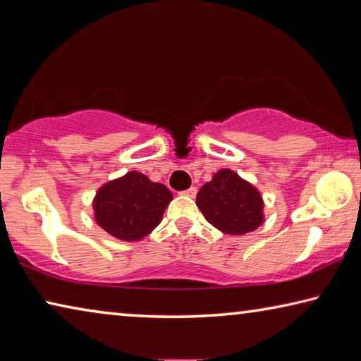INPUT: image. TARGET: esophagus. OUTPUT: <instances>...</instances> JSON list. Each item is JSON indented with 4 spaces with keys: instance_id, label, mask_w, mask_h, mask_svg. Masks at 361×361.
Returning <instances> with one entry per match:
<instances>
[{
    "instance_id": "34e87169",
    "label": "esophagus",
    "mask_w": 361,
    "mask_h": 361,
    "mask_svg": "<svg viewBox=\"0 0 361 361\" xmlns=\"http://www.w3.org/2000/svg\"><path fill=\"white\" fill-rule=\"evenodd\" d=\"M183 195H188V197H195V194H197V188H189V189H186V191H183L181 192Z\"/></svg>"
}]
</instances>
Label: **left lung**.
I'll list each match as a JSON object with an SVG mask.
<instances>
[{
	"instance_id": "1",
	"label": "left lung",
	"mask_w": 361,
	"mask_h": 361,
	"mask_svg": "<svg viewBox=\"0 0 361 361\" xmlns=\"http://www.w3.org/2000/svg\"><path fill=\"white\" fill-rule=\"evenodd\" d=\"M195 204L207 221L223 234L243 235L264 223V200L252 183L231 169L213 173L200 188Z\"/></svg>"
}]
</instances>
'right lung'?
<instances>
[{"instance_id": "1", "label": "right lung", "mask_w": 361, "mask_h": 361, "mask_svg": "<svg viewBox=\"0 0 361 361\" xmlns=\"http://www.w3.org/2000/svg\"><path fill=\"white\" fill-rule=\"evenodd\" d=\"M173 194L162 183L130 170L105 183L92 200L97 224L122 242H138L162 221Z\"/></svg>"}]
</instances>
